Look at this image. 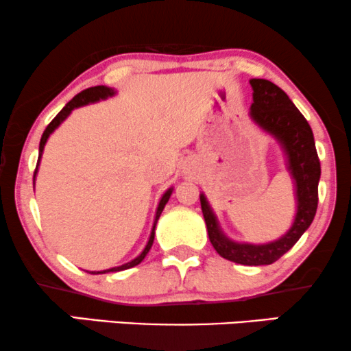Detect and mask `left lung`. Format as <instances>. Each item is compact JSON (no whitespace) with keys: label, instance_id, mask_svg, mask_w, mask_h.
Instances as JSON below:
<instances>
[{"label":"left lung","instance_id":"8db88e82","mask_svg":"<svg viewBox=\"0 0 351 351\" xmlns=\"http://www.w3.org/2000/svg\"><path fill=\"white\" fill-rule=\"evenodd\" d=\"M250 84L252 87V121L280 143L287 157L288 171L295 180L296 215L293 225L283 237L265 245L237 243L221 232L214 210L204 194H201V207L208 239L221 257L243 265H267L290 251L313 223L317 208L321 162L311 126L285 92L265 79H251Z\"/></svg>","mask_w":351,"mask_h":351}]
</instances>
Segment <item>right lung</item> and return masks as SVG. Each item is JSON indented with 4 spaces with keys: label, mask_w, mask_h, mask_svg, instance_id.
Here are the masks:
<instances>
[{
    "label": "right lung",
    "mask_w": 351,
    "mask_h": 351,
    "mask_svg": "<svg viewBox=\"0 0 351 351\" xmlns=\"http://www.w3.org/2000/svg\"><path fill=\"white\" fill-rule=\"evenodd\" d=\"M114 94H117V92H114V88H110V87H105V86H95V87H88V88H86V90H82L81 94H77L76 97H74L73 100L68 101V104H66L64 108L61 110V112L58 113L55 118H53V121H51L50 124H48V126H47V130L43 131V136H42V139H40V147H38V162H37V168H35V171H34V184H35V175H37V170H38V163H40V158H42V154H43V147H45V144H47L48 137H50L51 132L55 131L56 128L60 126V124L63 123L64 119L69 117V113L73 112L74 108H79V106H82V105L94 104V101H99V100H105V99H108V97H113ZM171 193H173V188L168 189L167 193L163 194V196H162L160 202H158L157 212H155L154 227H152V232H150L149 241H147V245H145L144 251L141 252V254L137 256L136 259H132L131 263H126V264L119 265V267H112V269H106V270H99V272H95V270H94V272H88V270H87V272H88V274H94V275H97V274H108V272H119V270H126V269H131V267H134V265H137V264H141V263H143V261H144V257L147 256V252L150 251V247H152V245H154V237H155V225H157V220H158V217H160L162 210H163V207H165V204L168 202V199H170Z\"/></svg>",
    "instance_id": "obj_1"
}]
</instances>
